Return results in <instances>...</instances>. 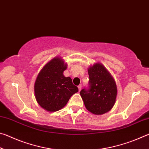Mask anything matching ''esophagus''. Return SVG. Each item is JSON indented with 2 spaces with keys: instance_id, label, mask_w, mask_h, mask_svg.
<instances>
[{
  "instance_id": "esophagus-1",
  "label": "esophagus",
  "mask_w": 149,
  "mask_h": 149,
  "mask_svg": "<svg viewBox=\"0 0 149 149\" xmlns=\"http://www.w3.org/2000/svg\"><path fill=\"white\" fill-rule=\"evenodd\" d=\"M78 89H79V91H80L81 90V87H82V86H81V85H78Z\"/></svg>"
}]
</instances>
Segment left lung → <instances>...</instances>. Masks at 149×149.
Returning <instances> with one entry per match:
<instances>
[{
	"mask_svg": "<svg viewBox=\"0 0 149 149\" xmlns=\"http://www.w3.org/2000/svg\"><path fill=\"white\" fill-rule=\"evenodd\" d=\"M89 88L82 89L80 95L85 108L95 115H102L112 109L117 97V86L114 78L101 63L88 68Z\"/></svg>",
	"mask_w": 149,
	"mask_h": 149,
	"instance_id": "obj_1",
	"label": "left lung"
}]
</instances>
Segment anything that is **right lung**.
Wrapping results in <instances>:
<instances>
[{
	"label": "right lung",
	"instance_id": "add662e5",
	"mask_svg": "<svg viewBox=\"0 0 149 149\" xmlns=\"http://www.w3.org/2000/svg\"><path fill=\"white\" fill-rule=\"evenodd\" d=\"M67 66L61 57L55 56L44 65L35 80V99L40 107L48 112L62 109L78 91L71 77L64 75Z\"/></svg>",
	"mask_w": 149,
	"mask_h": 149
}]
</instances>
